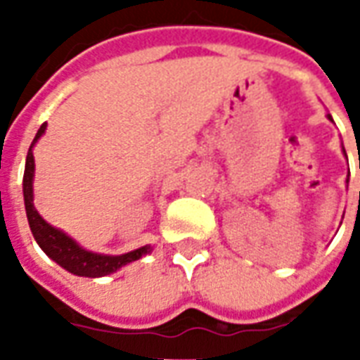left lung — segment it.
Listing matches in <instances>:
<instances>
[{
    "label": "left lung",
    "mask_w": 360,
    "mask_h": 360,
    "mask_svg": "<svg viewBox=\"0 0 360 360\" xmlns=\"http://www.w3.org/2000/svg\"><path fill=\"white\" fill-rule=\"evenodd\" d=\"M328 117L332 119V115H328ZM332 121H333V119H332ZM343 152H345V150H343ZM359 169H360V162H359ZM347 183H349V177H347Z\"/></svg>",
    "instance_id": "8db88e82"
}]
</instances>
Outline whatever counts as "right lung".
I'll list each match as a JSON object with an SVG mask.
<instances>
[{"label": "right lung", "mask_w": 360, "mask_h": 360, "mask_svg": "<svg viewBox=\"0 0 360 360\" xmlns=\"http://www.w3.org/2000/svg\"><path fill=\"white\" fill-rule=\"evenodd\" d=\"M46 131V123H44L38 133H36L34 141L30 144L27 154V165H25V177H22V195H25V208H27V218L30 231L34 235L36 243L40 245V249L48 255V257L58 262L61 268L71 271L75 276H82V278H102L108 274L117 271L125 264H131L134 260H139L144 255H148L150 245L141 247V249L131 250L125 255H96L92 250L82 249L79 243L71 239L69 235L59 231L58 227L50 226L46 219L38 214L34 208V188H32V181H34V154L32 148Z\"/></svg>", "instance_id": "add662e5"}]
</instances>
